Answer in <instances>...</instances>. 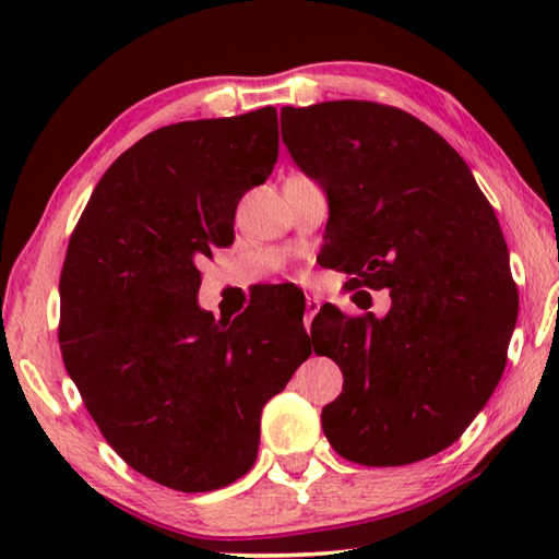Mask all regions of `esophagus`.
Instances as JSON below:
<instances>
[{
  "instance_id": "1",
  "label": "esophagus",
  "mask_w": 559,
  "mask_h": 559,
  "mask_svg": "<svg viewBox=\"0 0 559 559\" xmlns=\"http://www.w3.org/2000/svg\"><path fill=\"white\" fill-rule=\"evenodd\" d=\"M318 310H320V300L308 296V300H306V328L308 330H310V323H313V318H316Z\"/></svg>"
}]
</instances>
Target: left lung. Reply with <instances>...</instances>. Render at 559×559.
I'll return each instance as SVG.
<instances>
[{
  "label": "left lung",
  "mask_w": 559,
  "mask_h": 559,
  "mask_svg": "<svg viewBox=\"0 0 559 559\" xmlns=\"http://www.w3.org/2000/svg\"><path fill=\"white\" fill-rule=\"evenodd\" d=\"M300 173L328 197L330 269L390 288L392 308L313 320L316 355L343 370L323 406L340 456L404 466L451 447L493 394L515 328V283L493 206L427 122L370 100L281 108Z\"/></svg>",
  "instance_id": "8db88e82"
}]
</instances>
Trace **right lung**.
Wrapping results in <instances>:
<instances>
[{
    "instance_id": "obj_1",
    "label": "right lung",
    "mask_w": 559,
    "mask_h": 559,
    "mask_svg": "<svg viewBox=\"0 0 559 559\" xmlns=\"http://www.w3.org/2000/svg\"><path fill=\"white\" fill-rule=\"evenodd\" d=\"M276 157L273 106L150 132L100 177L66 251V370L118 456L182 493L253 466L263 404L313 353L266 308L224 323L197 302L200 263L234 241L236 204Z\"/></svg>"
}]
</instances>
